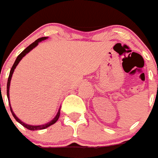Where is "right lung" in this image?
<instances>
[{"label":"right lung","mask_w":158,"mask_h":158,"mask_svg":"<svg viewBox=\"0 0 158 158\" xmlns=\"http://www.w3.org/2000/svg\"><path fill=\"white\" fill-rule=\"evenodd\" d=\"M47 38H48V37H42V38H38V39H37L35 42H33V43H32V44H30V46H28V47H26V48L25 49V50H24L23 51H22V52L19 54V55H18V58L16 59L15 62H14V65H13V67H12L11 70H10V72H9V79H8V82H7V97H8V99H9V87H10V82H11L12 76H13V74H14V70H15L16 67L18 66V63H19V62L22 60V58H23L24 56H26L28 53L30 52V51H31V50H33L34 48H35V47L38 46L39 42H42V41L46 40V39H47ZM9 107H10V111H11V112H12V114H13L14 117L15 118V120H17L18 123H20V124H22V126H24L25 128H26L27 129H29V130H33V131L34 130H41V129H45V128H48V127H50V125L54 124L55 122H57V120H59V116H60V108H59V112H58L57 115L55 116V117H54L52 120H50V122H48V123H46V124H42V125H30V124H26V123L22 122V120H20L19 118L18 117V116H16L15 114H14V111H13V109H12V108H11V105H10V101H9Z\"/></svg>","instance_id":"right-lung-1"}]
</instances>
